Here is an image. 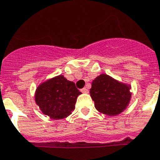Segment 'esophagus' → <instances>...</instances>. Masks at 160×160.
Instances as JSON below:
<instances>
[{"label": "esophagus", "instance_id": "obj_1", "mask_svg": "<svg viewBox=\"0 0 160 160\" xmlns=\"http://www.w3.org/2000/svg\"><path fill=\"white\" fill-rule=\"evenodd\" d=\"M81 92L84 93H89V90H88V89H87V88H83V89H81Z\"/></svg>", "mask_w": 160, "mask_h": 160}]
</instances>
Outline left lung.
Returning <instances> with one entry per match:
<instances>
[{
	"label": "left lung",
	"instance_id": "left-lung-1",
	"mask_svg": "<svg viewBox=\"0 0 160 160\" xmlns=\"http://www.w3.org/2000/svg\"><path fill=\"white\" fill-rule=\"evenodd\" d=\"M130 89L131 85L101 74L93 80L89 93L98 112L108 116H117L129 104L132 98Z\"/></svg>",
	"mask_w": 160,
	"mask_h": 160
}]
</instances>
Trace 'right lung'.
I'll return each mask as SVG.
<instances>
[{
    "label": "right lung",
    "mask_w": 160,
    "mask_h": 160,
    "mask_svg": "<svg viewBox=\"0 0 160 160\" xmlns=\"http://www.w3.org/2000/svg\"><path fill=\"white\" fill-rule=\"evenodd\" d=\"M80 93L75 83L60 75L38 85L35 91V102L42 113L60 120L71 114Z\"/></svg>",
    "instance_id": "obj_1"
}]
</instances>
